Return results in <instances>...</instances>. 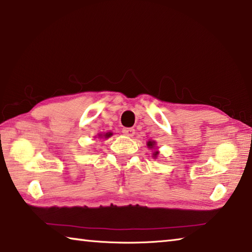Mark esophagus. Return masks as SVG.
I'll return each instance as SVG.
<instances>
[{
	"mask_svg": "<svg viewBox=\"0 0 252 252\" xmlns=\"http://www.w3.org/2000/svg\"><path fill=\"white\" fill-rule=\"evenodd\" d=\"M122 133L125 135H127V136H133L135 131H134V129H132V127H125V129L122 130Z\"/></svg>",
	"mask_w": 252,
	"mask_h": 252,
	"instance_id": "1",
	"label": "esophagus"
}]
</instances>
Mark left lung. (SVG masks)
<instances>
[{
	"label": "left lung",
	"mask_w": 252,
	"mask_h": 252,
	"mask_svg": "<svg viewBox=\"0 0 252 252\" xmlns=\"http://www.w3.org/2000/svg\"><path fill=\"white\" fill-rule=\"evenodd\" d=\"M147 146H148L149 148H150V149H153V148H155V146H156V142H155V141H148ZM158 155H159V152H158V151L153 152V157H155V158H157Z\"/></svg>",
	"instance_id": "obj_1"
}]
</instances>
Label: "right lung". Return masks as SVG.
<instances>
[{"instance_id": "1", "label": "right lung", "mask_w": 252, "mask_h": 252, "mask_svg": "<svg viewBox=\"0 0 252 252\" xmlns=\"http://www.w3.org/2000/svg\"><path fill=\"white\" fill-rule=\"evenodd\" d=\"M112 135V133L111 132H108V133H104L103 135H100V136H104V138H109V136Z\"/></svg>"}]
</instances>
